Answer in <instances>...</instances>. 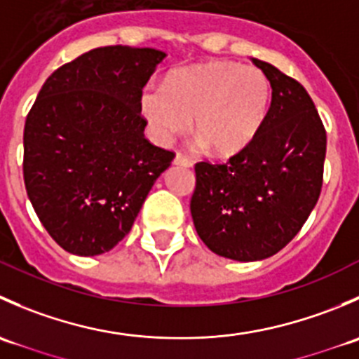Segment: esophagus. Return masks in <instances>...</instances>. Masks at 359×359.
Returning a JSON list of instances; mask_svg holds the SVG:
<instances>
[{"label": "esophagus", "instance_id": "34e87169", "mask_svg": "<svg viewBox=\"0 0 359 359\" xmlns=\"http://www.w3.org/2000/svg\"><path fill=\"white\" fill-rule=\"evenodd\" d=\"M173 163L179 166H186V168H189V166H193V161H191L189 158L184 156V154H177L175 159H173Z\"/></svg>", "mask_w": 359, "mask_h": 359}]
</instances>
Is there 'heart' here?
<instances>
[{"instance_id": "1", "label": "heart", "mask_w": 359, "mask_h": 359, "mask_svg": "<svg viewBox=\"0 0 359 359\" xmlns=\"http://www.w3.org/2000/svg\"><path fill=\"white\" fill-rule=\"evenodd\" d=\"M269 102L271 83L262 69L213 60L173 71L165 85H147L140 111L159 142L186 132L193 118L200 144L229 156L255 139Z\"/></svg>"}]
</instances>
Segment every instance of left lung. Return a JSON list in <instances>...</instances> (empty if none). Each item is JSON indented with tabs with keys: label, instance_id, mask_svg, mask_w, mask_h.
<instances>
[{
	"label": "left lung",
	"instance_id": "left-lung-1",
	"mask_svg": "<svg viewBox=\"0 0 359 359\" xmlns=\"http://www.w3.org/2000/svg\"><path fill=\"white\" fill-rule=\"evenodd\" d=\"M273 95L255 139L227 163H196L191 215L213 253L253 262L287 247L320 198L327 132L302 85L264 60Z\"/></svg>",
	"mask_w": 359,
	"mask_h": 359
}]
</instances>
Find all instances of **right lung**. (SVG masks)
Listing matches in <instances>:
<instances>
[{
	"instance_id": "obj_1",
	"label": "right lung",
	"mask_w": 359,
	"mask_h": 359,
	"mask_svg": "<svg viewBox=\"0 0 359 359\" xmlns=\"http://www.w3.org/2000/svg\"><path fill=\"white\" fill-rule=\"evenodd\" d=\"M165 52L102 46L52 72L24 126V184L66 252L114 248L175 154L144 135L140 95Z\"/></svg>"
}]
</instances>
